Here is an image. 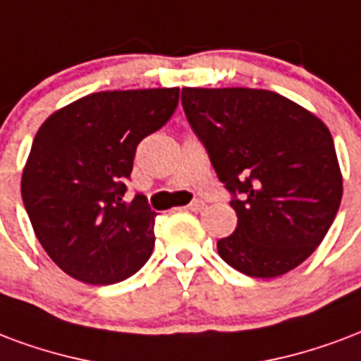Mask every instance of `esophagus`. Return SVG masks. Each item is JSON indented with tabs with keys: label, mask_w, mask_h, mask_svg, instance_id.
Returning a JSON list of instances; mask_svg holds the SVG:
<instances>
[{
	"label": "esophagus",
	"mask_w": 361,
	"mask_h": 361,
	"mask_svg": "<svg viewBox=\"0 0 361 361\" xmlns=\"http://www.w3.org/2000/svg\"><path fill=\"white\" fill-rule=\"evenodd\" d=\"M204 207H207V204L202 201H193L191 204H188V210H191V212H202Z\"/></svg>",
	"instance_id": "obj_1"
}]
</instances>
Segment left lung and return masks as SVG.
Returning <instances> with one entry per match:
<instances>
[{"mask_svg": "<svg viewBox=\"0 0 361 361\" xmlns=\"http://www.w3.org/2000/svg\"><path fill=\"white\" fill-rule=\"evenodd\" d=\"M181 105L235 197L237 229L218 241L224 262L269 279L308 258L343 199V173L329 128L269 90L183 87Z\"/></svg>", "mask_w": 361, "mask_h": 361, "instance_id": "8db88e82", "label": "left lung"}]
</instances>
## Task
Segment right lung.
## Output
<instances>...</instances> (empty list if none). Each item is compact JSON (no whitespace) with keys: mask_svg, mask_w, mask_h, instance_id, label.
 <instances>
[{"mask_svg":"<svg viewBox=\"0 0 361 361\" xmlns=\"http://www.w3.org/2000/svg\"><path fill=\"white\" fill-rule=\"evenodd\" d=\"M180 87L90 93L39 126L20 193L34 233L65 274L90 285L133 276L154 247L145 197L122 202L140 141L168 122Z\"/></svg>","mask_w":361,"mask_h":361,"instance_id":"1","label":"right lung"}]
</instances>
